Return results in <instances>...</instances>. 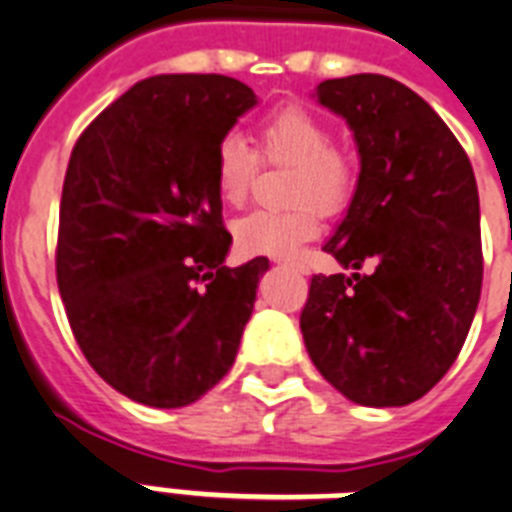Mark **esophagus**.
<instances>
[{
    "label": "esophagus",
    "instance_id": "1",
    "mask_svg": "<svg viewBox=\"0 0 512 512\" xmlns=\"http://www.w3.org/2000/svg\"><path fill=\"white\" fill-rule=\"evenodd\" d=\"M273 263L284 265V268H299L297 260H289V257H276V260H273Z\"/></svg>",
    "mask_w": 512,
    "mask_h": 512
}]
</instances>
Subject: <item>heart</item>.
<instances>
[{
    "label": "heart",
    "mask_w": 512,
    "mask_h": 512,
    "mask_svg": "<svg viewBox=\"0 0 512 512\" xmlns=\"http://www.w3.org/2000/svg\"><path fill=\"white\" fill-rule=\"evenodd\" d=\"M334 134L307 107H284L257 126V152L239 134L218 141L213 176L226 205H242L257 170L265 162H286V210H255L234 223V242L244 255L294 257L321 228V210L334 215L355 194L357 170L347 152L331 144Z\"/></svg>",
    "instance_id": "heart-1"
}]
</instances>
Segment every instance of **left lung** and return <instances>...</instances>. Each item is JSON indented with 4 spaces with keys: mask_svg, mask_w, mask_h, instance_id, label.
Segmentation results:
<instances>
[{
    "mask_svg": "<svg viewBox=\"0 0 512 512\" xmlns=\"http://www.w3.org/2000/svg\"><path fill=\"white\" fill-rule=\"evenodd\" d=\"M360 155L350 210L323 244L352 276H313L299 328L315 368L347 400H421L463 350L484 257L471 160L429 102L394 78L318 83ZM371 264L368 274L356 270Z\"/></svg>",
    "mask_w": 512,
    "mask_h": 512,
    "instance_id": "1",
    "label": "left lung"
}]
</instances>
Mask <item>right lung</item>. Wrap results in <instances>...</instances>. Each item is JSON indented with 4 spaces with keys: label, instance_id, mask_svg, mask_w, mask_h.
Segmentation results:
<instances>
[{
    "label": "right lung",
    "instance_id": "add662e5",
    "mask_svg": "<svg viewBox=\"0 0 512 512\" xmlns=\"http://www.w3.org/2000/svg\"><path fill=\"white\" fill-rule=\"evenodd\" d=\"M257 105L228 76L134 83L78 136L57 286L89 365L149 407H184L231 371L268 257L228 268L218 141Z\"/></svg>",
    "mask_w": 512,
    "mask_h": 512
}]
</instances>
